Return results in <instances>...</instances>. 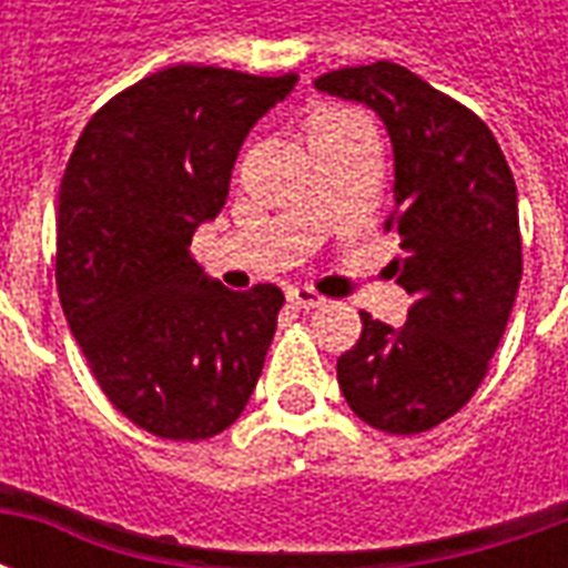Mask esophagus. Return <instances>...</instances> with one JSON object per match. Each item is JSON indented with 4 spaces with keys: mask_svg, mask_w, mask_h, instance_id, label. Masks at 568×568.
Wrapping results in <instances>:
<instances>
[{
    "mask_svg": "<svg viewBox=\"0 0 568 568\" xmlns=\"http://www.w3.org/2000/svg\"><path fill=\"white\" fill-rule=\"evenodd\" d=\"M285 297H288V304L297 310H316L325 304V297H322L320 292L307 288V285H295V288H288V292H285Z\"/></svg>",
    "mask_w": 568,
    "mask_h": 568,
    "instance_id": "obj_1",
    "label": "esophagus"
}]
</instances>
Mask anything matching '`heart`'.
Instances as JSON below:
<instances>
[{"label":"heart","instance_id":"1","mask_svg":"<svg viewBox=\"0 0 568 568\" xmlns=\"http://www.w3.org/2000/svg\"><path fill=\"white\" fill-rule=\"evenodd\" d=\"M334 118H344V115H320L313 124H322V121H334Z\"/></svg>","mask_w":568,"mask_h":568}]
</instances>
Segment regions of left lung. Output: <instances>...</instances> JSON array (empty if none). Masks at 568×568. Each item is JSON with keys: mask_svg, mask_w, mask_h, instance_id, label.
Wrapping results in <instances>:
<instances>
[{"mask_svg": "<svg viewBox=\"0 0 568 568\" xmlns=\"http://www.w3.org/2000/svg\"><path fill=\"white\" fill-rule=\"evenodd\" d=\"M316 91L368 105L393 142L405 325L362 313L358 344L337 358L346 405L368 426L417 435L477 393L520 288L517 187L489 128L395 63L337 69Z\"/></svg>", "mask_w": 568, "mask_h": 568, "instance_id": "obj_1", "label": "left lung"}]
</instances>
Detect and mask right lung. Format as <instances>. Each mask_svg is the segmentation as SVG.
<instances>
[{
    "mask_svg": "<svg viewBox=\"0 0 568 568\" xmlns=\"http://www.w3.org/2000/svg\"><path fill=\"white\" fill-rule=\"evenodd\" d=\"M297 75L170 67L97 112L57 197V292L105 398L140 428L203 440L255 393L283 292H231L191 236L222 212L240 145Z\"/></svg>",
    "mask_w": 568,
    "mask_h": 568,
    "instance_id": "1",
    "label": "right lung"
}]
</instances>
